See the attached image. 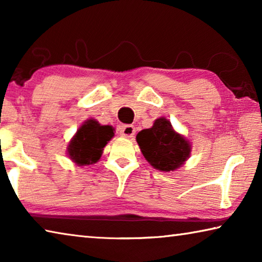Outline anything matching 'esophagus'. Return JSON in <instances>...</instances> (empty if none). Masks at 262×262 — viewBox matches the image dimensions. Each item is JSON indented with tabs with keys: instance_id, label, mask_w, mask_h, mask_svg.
<instances>
[{
	"instance_id": "34e87169",
	"label": "esophagus",
	"mask_w": 262,
	"mask_h": 262,
	"mask_svg": "<svg viewBox=\"0 0 262 262\" xmlns=\"http://www.w3.org/2000/svg\"><path fill=\"white\" fill-rule=\"evenodd\" d=\"M135 134V127L132 126V125H125L120 128V135L123 137H128V139H130V137L134 136Z\"/></svg>"
}]
</instances>
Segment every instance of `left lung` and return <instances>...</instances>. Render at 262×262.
I'll use <instances>...</instances> for the list:
<instances>
[{
	"label": "left lung",
	"instance_id": "left-lung-1",
	"mask_svg": "<svg viewBox=\"0 0 262 262\" xmlns=\"http://www.w3.org/2000/svg\"><path fill=\"white\" fill-rule=\"evenodd\" d=\"M144 158L155 168L170 172L179 168L190 155V143L177 133L165 118L156 119L154 126L136 135Z\"/></svg>",
	"mask_w": 262,
	"mask_h": 262
}]
</instances>
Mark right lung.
Returning <instances> with one entry per match:
<instances>
[{
  "label": "right lung",
  "mask_w": 262,
  "mask_h": 262,
  "mask_svg": "<svg viewBox=\"0 0 262 262\" xmlns=\"http://www.w3.org/2000/svg\"><path fill=\"white\" fill-rule=\"evenodd\" d=\"M114 136L112 126H101L98 121L89 119L78 128L68 145L70 159L79 166L91 165L101 157L104 147Z\"/></svg>",
  "instance_id": "1"
}]
</instances>
